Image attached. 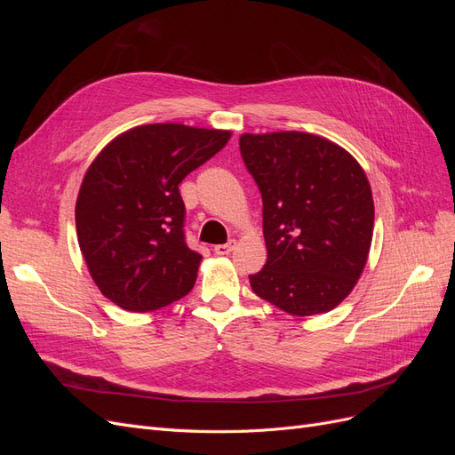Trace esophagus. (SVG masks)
Wrapping results in <instances>:
<instances>
[{
    "instance_id": "1",
    "label": "esophagus",
    "mask_w": 455,
    "mask_h": 455,
    "mask_svg": "<svg viewBox=\"0 0 455 455\" xmlns=\"http://www.w3.org/2000/svg\"><path fill=\"white\" fill-rule=\"evenodd\" d=\"M233 249H235V241H229V243H226V244H216V246H214V252H216L218 256H226V254H229Z\"/></svg>"
}]
</instances>
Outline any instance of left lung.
<instances>
[{
  "label": "left lung",
  "mask_w": 455,
  "mask_h": 455,
  "mask_svg": "<svg viewBox=\"0 0 455 455\" xmlns=\"http://www.w3.org/2000/svg\"><path fill=\"white\" fill-rule=\"evenodd\" d=\"M264 203L267 261L256 296L296 316L339 306L366 266L374 199L363 167L323 136L284 131L239 139Z\"/></svg>",
  "instance_id": "obj_1"
}]
</instances>
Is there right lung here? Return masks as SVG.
Masks as SVG:
<instances>
[{
    "mask_svg": "<svg viewBox=\"0 0 455 455\" xmlns=\"http://www.w3.org/2000/svg\"><path fill=\"white\" fill-rule=\"evenodd\" d=\"M231 139L180 123L134 127L85 172L76 229L92 281L116 306L156 311L186 296L203 256L186 244L180 182Z\"/></svg>",
    "mask_w": 455,
    "mask_h": 455,
    "instance_id": "right-lung-1",
    "label": "right lung"
}]
</instances>
